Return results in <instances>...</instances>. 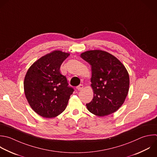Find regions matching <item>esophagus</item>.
Returning a JSON list of instances; mask_svg holds the SVG:
<instances>
[{"instance_id": "obj_1", "label": "esophagus", "mask_w": 157, "mask_h": 157, "mask_svg": "<svg viewBox=\"0 0 157 157\" xmlns=\"http://www.w3.org/2000/svg\"><path fill=\"white\" fill-rule=\"evenodd\" d=\"M83 84H80L78 86H77L76 87L77 90H78V91H80V90H82V89H83Z\"/></svg>"}]
</instances>
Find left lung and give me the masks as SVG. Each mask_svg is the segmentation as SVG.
Listing matches in <instances>:
<instances>
[{
  "label": "left lung",
  "instance_id": "obj_1",
  "mask_svg": "<svg viewBox=\"0 0 157 157\" xmlns=\"http://www.w3.org/2000/svg\"><path fill=\"white\" fill-rule=\"evenodd\" d=\"M81 58L91 68L92 101L86 104L92 113L104 117L116 112L123 104L129 90V78L123 64L111 54L102 50H90Z\"/></svg>",
  "mask_w": 157,
  "mask_h": 157
}]
</instances>
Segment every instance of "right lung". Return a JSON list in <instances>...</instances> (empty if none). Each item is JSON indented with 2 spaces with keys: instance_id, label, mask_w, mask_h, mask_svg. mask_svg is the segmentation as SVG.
<instances>
[{
  "instance_id": "right-lung-1",
  "label": "right lung",
  "mask_w": 157,
  "mask_h": 157,
  "mask_svg": "<svg viewBox=\"0 0 157 157\" xmlns=\"http://www.w3.org/2000/svg\"><path fill=\"white\" fill-rule=\"evenodd\" d=\"M69 53L56 50L36 61L24 81L26 98L31 108L45 118H53L66 108L74 90L59 71Z\"/></svg>"
}]
</instances>
